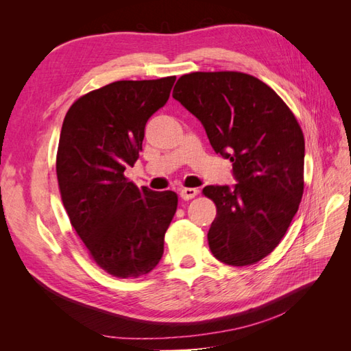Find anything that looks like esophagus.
Segmentation results:
<instances>
[{
  "label": "esophagus",
  "mask_w": 351,
  "mask_h": 351,
  "mask_svg": "<svg viewBox=\"0 0 351 351\" xmlns=\"http://www.w3.org/2000/svg\"><path fill=\"white\" fill-rule=\"evenodd\" d=\"M197 193H199V190H197V189H193V187H183V189H180V196H182V199H184V200L193 199Z\"/></svg>",
  "instance_id": "obj_1"
}]
</instances>
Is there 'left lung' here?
Wrapping results in <instances>:
<instances>
[{
    "label": "left lung",
    "mask_w": 351,
    "mask_h": 351,
    "mask_svg": "<svg viewBox=\"0 0 351 351\" xmlns=\"http://www.w3.org/2000/svg\"><path fill=\"white\" fill-rule=\"evenodd\" d=\"M173 98L204 125L214 151L232 162L236 184L206 186L217 217L208 231L214 256L246 267L278 246L303 196L304 137L268 84L239 71H196Z\"/></svg>",
    "instance_id": "obj_1"
}]
</instances>
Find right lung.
<instances>
[{"label": "right lung", "mask_w": 351, "mask_h": 351, "mask_svg": "<svg viewBox=\"0 0 351 351\" xmlns=\"http://www.w3.org/2000/svg\"><path fill=\"white\" fill-rule=\"evenodd\" d=\"M174 82L171 76L110 83L79 98L62 123V205L93 261L114 277L146 275L162 258L177 195L141 190L124 171L139 158L145 125L167 104Z\"/></svg>", "instance_id": "obj_1"}]
</instances>
